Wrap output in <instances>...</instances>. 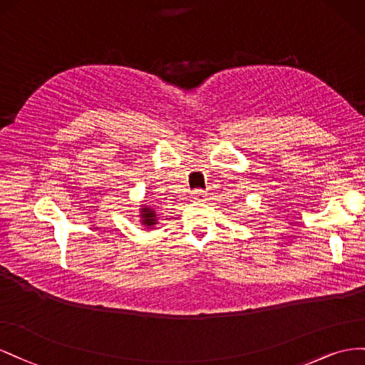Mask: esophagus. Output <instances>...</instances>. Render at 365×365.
<instances>
[{
  "instance_id": "1",
  "label": "esophagus",
  "mask_w": 365,
  "mask_h": 365,
  "mask_svg": "<svg viewBox=\"0 0 365 365\" xmlns=\"http://www.w3.org/2000/svg\"><path fill=\"white\" fill-rule=\"evenodd\" d=\"M192 199L197 200V202H206L207 200V194L205 191H202V190H195L192 192Z\"/></svg>"
}]
</instances>
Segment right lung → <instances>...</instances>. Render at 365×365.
Here are the masks:
<instances>
[{"label":"right lung","instance_id":"right-lung-1","mask_svg":"<svg viewBox=\"0 0 365 365\" xmlns=\"http://www.w3.org/2000/svg\"><path fill=\"white\" fill-rule=\"evenodd\" d=\"M139 218H140V225L145 227V229H154V226L159 223V217H158V212H155L154 207L148 206V205H140L139 207Z\"/></svg>","mask_w":365,"mask_h":365}]
</instances>
